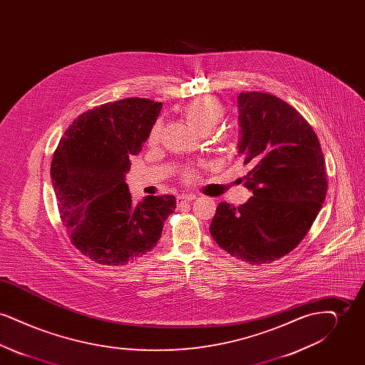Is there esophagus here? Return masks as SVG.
Masks as SVG:
<instances>
[{"label": "esophagus", "mask_w": 365, "mask_h": 365, "mask_svg": "<svg viewBox=\"0 0 365 365\" xmlns=\"http://www.w3.org/2000/svg\"><path fill=\"white\" fill-rule=\"evenodd\" d=\"M194 198H195L194 194H182V195H178V197H176V201H178V204H182V202L191 201V200H194Z\"/></svg>", "instance_id": "obj_1"}]
</instances>
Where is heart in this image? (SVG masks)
Returning a JSON list of instances; mask_svg holds the SVG:
<instances>
[{"mask_svg":"<svg viewBox=\"0 0 365 365\" xmlns=\"http://www.w3.org/2000/svg\"><path fill=\"white\" fill-rule=\"evenodd\" d=\"M226 115V106L217 98L205 96L192 100L191 103L183 106L182 116L190 124L191 128L200 135H208L222 122ZM163 134V122L156 120L149 131L148 142L150 145H156L161 139ZM195 174L192 171L185 173L186 180H192Z\"/></svg>","mask_w":365,"mask_h":365,"instance_id":"obj_1","label":"heart"}]
</instances>
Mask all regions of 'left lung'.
<instances>
[{
    "instance_id": "obj_1",
    "label": "left lung",
    "mask_w": 365,
    "mask_h": 365,
    "mask_svg": "<svg viewBox=\"0 0 365 365\" xmlns=\"http://www.w3.org/2000/svg\"><path fill=\"white\" fill-rule=\"evenodd\" d=\"M238 153L253 197L240 207L220 202L209 227L216 243L238 260L268 264L304 240L327 194L324 157L311 124L278 97L238 96Z\"/></svg>"
}]
</instances>
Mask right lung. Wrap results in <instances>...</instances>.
<instances>
[{
  "label": "right lung",
  "mask_w": 365,
  "mask_h": 365,
  "mask_svg": "<svg viewBox=\"0 0 365 365\" xmlns=\"http://www.w3.org/2000/svg\"><path fill=\"white\" fill-rule=\"evenodd\" d=\"M161 103L125 98L78 116L53 155L51 175L61 220L72 245L103 265H125L146 255L174 213V195L134 204L125 183Z\"/></svg>",
  "instance_id": "obj_1"
}]
</instances>
